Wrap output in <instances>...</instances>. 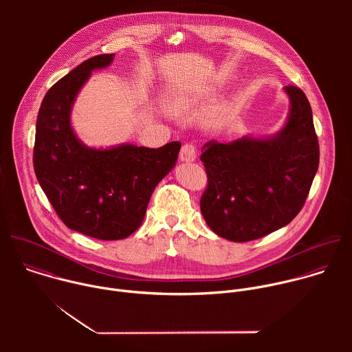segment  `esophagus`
<instances>
[{
  "label": "esophagus",
  "instance_id": "obj_1",
  "mask_svg": "<svg viewBox=\"0 0 352 352\" xmlns=\"http://www.w3.org/2000/svg\"><path fill=\"white\" fill-rule=\"evenodd\" d=\"M179 160L185 162V163H190L196 160V148L193 144L186 143L182 146L181 152H179Z\"/></svg>",
  "mask_w": 352,
  "mask_h": 352
}]
</instances>
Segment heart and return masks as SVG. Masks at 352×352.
Listing matches in <instances>:
<instances>
[{
	"mask_svg": "<svg viewBox=\"0 0 352 352\" xmlns=\"http://www.w3.org/2000/svg\"><path fill=\"white\" fill-rule=\"evenodd\" d=\"M200 102H202V96H195L184 91H174L166 96V104L168 110L175 114H185L193 110ZM223 109H213L202 120V128L206 131H216L223 122Z\"/></svg>",
	"mask_w": 352,
	"mask_h": 352,
	"instance_id": "1",
	"label": "heart"
}]
</instances>
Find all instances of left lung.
Returning <instances> with one entry per match:
<instances>
[{
    "label": "left lung",
    "instance_id": "obj_1",
    "mask_svg": "<svg viewBox=\"0 0 352 352\" xmlns=\"http://www.w3.org/2000/svg\"><path fill=\"white\" fill-rule=\"evenodd\" d=\"M283 90L289 110L280 131L202 147L209 184L200 210L228 241L248 242L285 227L302 209L316 175L319 143L311 104L299 87Z\"/></svg>",
    "mask_w": 352,
    "mask_h": 352
}]
</instances>
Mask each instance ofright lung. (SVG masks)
Listing matches in <instances>:
<instances>
[{
    "instance_id": "obj_1",
    "label": "right lung",
    "mask_w": 352,
    "mask_h": 352,
    "mask_svg": "<svg viewBox=\"0 0 352 352\" xmlns=\"http://www.w3.org/2000/svg\"><path fill=\"white\" fill-rule=\"evenodd\" d=\"M116 54L83 61L44 96L37 121L33 166L37 181L64 224L103 241L129 236L142 224L156 185L175 167L181 148L132 143L85 144L71 114L91 72L104 69Z\"/></svg>"
}]
</instances>
